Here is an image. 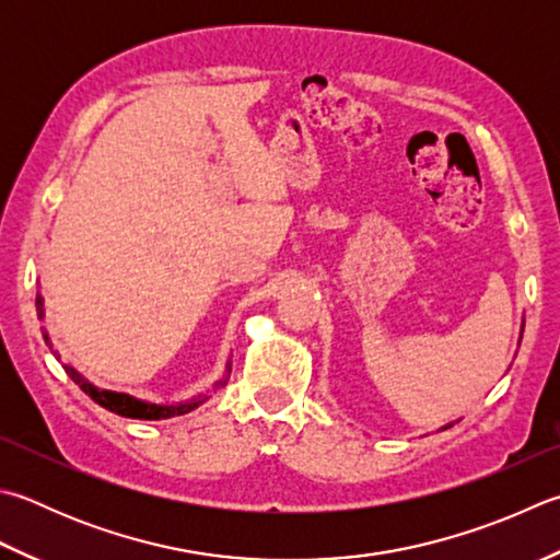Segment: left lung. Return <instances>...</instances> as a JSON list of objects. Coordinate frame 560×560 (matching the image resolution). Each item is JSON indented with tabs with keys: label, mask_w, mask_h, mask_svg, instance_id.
I'll return each mask as SVG.
<instances>
[{
	"label": "left lung",
	"mask_w": 560,
	"mask_h": 560,
	"mask_svg": "<svg viewBox=\"0 0 560 560\" xmlns=\"http://www.w3.org/2000/svg\"><path fill=\"white\" fill-rule=\"evenodd\" d=\"M522 330H524V323H522ZM446 427H452V422H448ZM446 427H442V430H446Z\"/></svg>",
	"instance_id": "1"
}]
</instances>
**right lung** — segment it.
<instances>
[{
	"instance_id": "obj_1",
	"label": "right lung",
	"mask_w": 560,
	"mask_h": 560,
	"mask_svg": "<svg viewBox=\"0 0 560 560\" xmlns=\"http://www.w3.org/2000/svg\"><path fill=\"white\" fill-rule=\"evenodd\" d=\"M36 308H38V320H43V317H46V308H43L40 291L36 295ZM43 339H46V345L52 349L50 337H48L46 330H43ZM52 354H55V359H60V354L55 352V349H52ZM230 366H233V364H230V359H228L223 376L213 383V390L225 386L228 378H230ZM62 369L68 371V376L96 405H102V408H106L108 412H116V415H120V418H130V420H170V418H177V415H186V412L196 410L208 398V396H196V398H186V400H179V402H152V400H145V398L130 396V393H124V390H112V388L96 386V383H92L90 378L82 374V371H77L72 364H62Z\"/></svg>"
}]
</instances>
